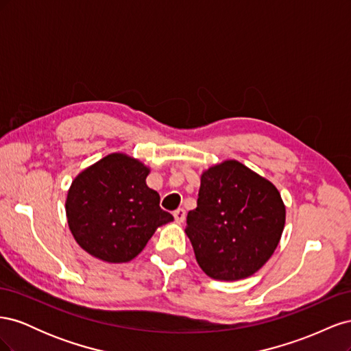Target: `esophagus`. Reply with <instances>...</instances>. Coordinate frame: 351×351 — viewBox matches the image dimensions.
I'll return each mask as SVG.
<instances>
[{
    "mask_svg": "<svg viewBox=\"0 0 351 351\" xmlns=\"http://www.w3.org/2000/svg\"><path fill=\"white\" fill-rule=\"evenodd\" d=\"M173 215H174V218H176L177 222H183L184 218H186V210H184L183 208H178V209L174 210Z\"/></svg>",
    "mask_w": 351,
    "mask_h": 351,
    "instance_id": "34e87169",
    "label": "esophagus"
}]
</instances>
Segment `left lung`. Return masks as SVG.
<instances>
[{"mask_svg":"<svg viewBox=\"0 0 351 351\" xmlns=\"http://www.w3.org/2000/svg\"><path fill=\"white\" fill-rule=\"evenodd\" d=\"M285 206L271 182L234 159L200 177L196 209L186 234L208 277L236 281L259 271L277 249Z\"/></svg>","mask_w":351,"mask_h":351,"instance_id":"obj_1","label":"left lung"}]
</instances>
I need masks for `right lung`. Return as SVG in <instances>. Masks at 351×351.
<instances>
[{
    "label": "right lung",
    "mask_w": 351,
    "mask_h": 351,
    "mask_svg": "<svg viewBox=\"0 0 351 351\" xmlns=\"http://www.w3.org/2000/svg\"><path fill=\"white\" fill-rule=\"evenodd\" d=\"M149 168L111 154L73 180L66 200L69 227L79 246L110 263L139 254L171 214L159 208V195L146 186Z\"/></svg>",
    "instance_id": "add662e5"
}]
</instances>
